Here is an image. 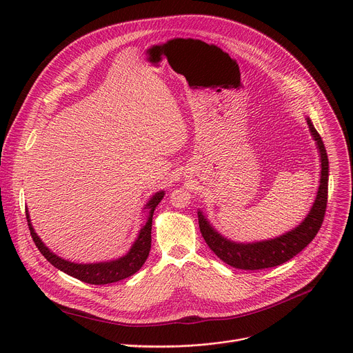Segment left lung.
Listing matches in <instances>:
<instances>
[{
    "mask_svg": "<svg viewBox=\"0 0 353 353\" xmlns=\"http://www.w3.org/2000/svg\"><path fill=\"white\" fill-rule=\"evenodd\" d=\"M306 120L320 154L321 174L320 185L312 210L309 211L307 216L294 229L270 240L239 243L222 236L210 223L203 211H198V225L201 234H203L205 243L210 245L214 253L228 265L248 271L281 265L299 254L305 247H307V244L316 237L317 232L320 230L325 215L328 196V157L324 148V142L317 130L314 128L312 120L309 117H306Z\"/></svg>",
    "mask_w": 353,
    "mask_h": 353,
    "instance_id": "left-lung-1",
    "label": "left lung"
}]
</instances>
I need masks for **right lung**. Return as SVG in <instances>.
I'll list each match as a JSON object with an SVG mask.
<instances>
[{
	"instance_id": "obj_1",
	"label": "right lung",
	"mask_w": 353,
	"mask_h": 353,
	"mask_svg": "<svg viewBox=\"0 0 353 353\" xmlns=\"http://www.w3.org/2000/svg\"><path fill=\"white\" fill-rule=\"evenodd\" d=\"M165 195V191H158L155 192L150 199L143 207V211L148 214V219L145 225L138 232V236L135 241L132 243L131 248L128 250V253L120 259L110 260V261H103V263H93V264H78V263H71L68 260H64L54 254L52 250L46 247V244L41 241V239L37 236L34 232L32 223H30V216L26 210V219L29 225V230L32 234V239L36 244V247L40 250V253L46 257V260L59 268L60 271L90 285H108L113 282H119L121 279H125L131 275H134L146 261L149 251H150V230H152V216L154 211L158 207V204L162 201Z\"/></svg>"
}]
</instances>
